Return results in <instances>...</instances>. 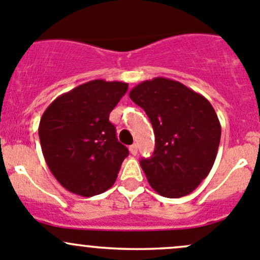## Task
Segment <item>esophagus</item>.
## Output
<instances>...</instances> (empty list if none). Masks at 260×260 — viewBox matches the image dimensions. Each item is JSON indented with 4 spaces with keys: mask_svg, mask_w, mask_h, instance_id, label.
<instances>
[{
    "mask_svg": "<svg viewBox=\"0 0 260 260\" xmlns=\"http://www.w3.org/2000/svg\"><path fill=\"white\" fill-rule=\"evenodd\" d=\"M129 150L133 155H136V154H138V145H136V144H133V145L129 146Z\"/></svg>",
    "mask_w": 260,
    "mask_h": 260,
    "instance_id": "1",
    "label": "esophagus"
}]
</instances>
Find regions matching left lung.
<instances>
[{
  "label": "left lung",
  "mask_w": 260,
  "mask_h": 260,
  "mask_svg": "<svg viewBox=\"0 0 260 260\" xmlns=\"http://www.w3.org/2000/svg\"><path fill=\"white\" fill-rule=\"evenodd\" d=\"M130 99L145 111L155 149L140 166L160 196L179 199L209 176L216 159L221 125L202 94L173 79L156 77L134 87Z\"/></svg>",
  "instance_id": "1"
}]
</instances>
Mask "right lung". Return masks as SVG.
<instances>
[{
  "label": "right lung",
  "instance_id": "1",
  "mask_svg": "<svg viewBox=\"0 0 260 260\" xmlns=\"http://www.w3.org/2000/svg\"><path fill=\"white\" fill-rule=\"evenodd\" d=\"M129 84L94 79L56 97L43 114V155L56 181L92 197L111 188L129 150L116 138L110 112Z\"/></svg>",
  "mask_w": 260,
  "mask_h": 260
}]
</instances>
